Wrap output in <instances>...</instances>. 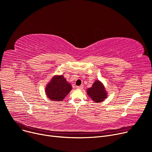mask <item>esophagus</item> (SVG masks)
<instances>
[{"label":"esophagus","instance_id":"obj_1","mask_svg":"<svg viewBox=\"0 0 152 152\" xmlns=\"http://www.w3.org/2000/svg\"><path fill=\"white\" fill-rule=\"evenodd\" d=\"M77 88L78 89V90H82L83 88V85H80V86H77Z\"/></svg>","mask_w":152,"mask_h":152}]
</instances>
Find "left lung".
<instances>
[{"label":"left lung","mask_w":152,"mask_h":152,"mask_svg":"<svg viewBox=\"0 0 152 152\" xmlns=\"http://www.w3.org/2000/svg\"><path fill=\"white\" fill-rule=\"evenodd\" d=\"M87 94L95 102H102L107 97V91L103 83L99 80H96L91 88L86 90Z\"/></svg>","instance_id":"1"}]
</instances>
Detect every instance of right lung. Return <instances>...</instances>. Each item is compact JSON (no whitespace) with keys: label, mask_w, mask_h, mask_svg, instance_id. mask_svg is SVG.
Returning <instances> with one entry per match:
<instances>
[{"label":"right lung","mask_w":152,"mask_h":152,"mask_svg":"<svg viewBox=\"0 0 152 152\" xmlns=\"http://www.w3.org/2000/svg\"><path fill=\"white\" fill-rule=\"evenodd\" d=\"M72 86L64 75H54L45 87V94L52 101H62L72 90Z\"/></svg>","instance_id":"obj_1"}]
</instances>
